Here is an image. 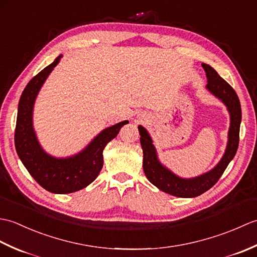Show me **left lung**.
Wrapping results in <instances>:
<instances>
[{
  "label": "left lung",
  "instance_id": "1",
  "mask_svg": "<svg viewBox=\"0 0 257 257\" xmlns=\"http://www.w3.org/2000/svg\"><path fill=\"white\" fill-rule=\"evenodd\" d=\"M202 67L204 68L206 73L207 90L219 98L227 107L231 119L226 150L220 162L211 171L192 179H182L176 176L158 160L157 151L155 146L152 145V140L148 132L143 125L138 127L140 144L144 151V171L147 179L163 192L179 196V198H194V196H198L211 189L219 181L228 163L235 156L239 141V125H241L242 110L235 90L210 65L202 64Z\"/></svg>",
  "mask_w": 257,
  "mask_h": 257
}]
</instances>
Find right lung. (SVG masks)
<instances>
[{
	"label": "right lung",
	"mask_w": 257,
	"mask_h": 257,
	"mask_svg": "<svg viewBox=\"0 0 257 257\" xmlns=\"http://www.w3.org/2000/svg\"><path fill=\"white\" fill-rule=\"evenodd\" d=\"M61 57L59 55L33 77L22 92L14 141L21 161L35 181L52 193L66 194L86 188L98 177L103 165V149L128 120L103 129L83 151L73 157L54 158L47 155L38 144L33 128V107L41 87Z\"/></svg>",
	"instance_id": "obj_1"
}]
</instances>
